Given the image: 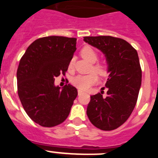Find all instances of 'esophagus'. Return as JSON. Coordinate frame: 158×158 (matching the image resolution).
<instances>
[{
    "instance_id": "esophagus-1",
    "label": "esophagus",
    "mask_w": 158,
    "mask_h": 158,
    "mask_svg": "<svg viewBox=\"0 0 158 158\" xmlns=\"http://www.w3.org/2000/svg\"><path fill=\"white\" fill-rule=\"evenodd\" d=\"M83 93H84V92H82L81 90H78V95H79V96L81 94H83Z\"/></svg>"
}]
</instances>
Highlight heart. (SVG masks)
<instances>
[{"label":"heart","instance_id":"b5f03b06","mask_svg":"<svg viewBox=\"0 0 158 158\" xmlns=\"http://www.w3.org/2000/svg\"><path fill=\"white\" fill-rule=\"evenodd\" d=\"M81 55L82 58L88 60L90 62H95L97 60L98 55L93 47L85 46L81 49ZM73 66V59H71L69 62V69H72ZM93 70L96 72L100 75H104L106 73L105 65L100 63H96L93 65ZM97 76L96 73H93L88 75H77L72 80V84L81 90H86L90 86L97 82Z\"/></svg>","mask_w":158,"mask_h":158}]
</instances>
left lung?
<instances>
[{
  "instance_id": "obj_1",
  "label": "left lung",
  "mask_w": 158,
  "mask_h": 158,
  "mask_svg": "<svg viewBox=\"0 0 158 158\" xmlns=\"http://www.w3.org/2000/svg\"><path fill=\"white\" fill-rule=\"evenodd\" d=\"M84 41L104 53L110 73L103 93L91 96L87 115L96 127L112 131L127 120L136 105L142 83L137 51L126 40L112 36H88Z\"/></svg>"
}]
</instances>
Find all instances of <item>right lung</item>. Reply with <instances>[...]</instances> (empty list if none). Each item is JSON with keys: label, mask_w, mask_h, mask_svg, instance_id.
<instances>
[{"label": "right lung", "mask_w": 158, "mask_h": 158, "mask_svg": "<svg viewBox=\"0 0 158 158\" xmlns=\"http://www.w3.org/2000/svg\"><path fill=\"white\" fill-rule=\"evenodd\" d=\"M76 43V38H40L27 47L19 61L16 73L19 100L27 115L40 126H57L70 112L77 90L69 84L61 90L54 85V77L65 75Z\"/></svg>", "instance_id": "right-lung-1"}]
</instances>
